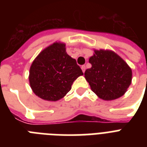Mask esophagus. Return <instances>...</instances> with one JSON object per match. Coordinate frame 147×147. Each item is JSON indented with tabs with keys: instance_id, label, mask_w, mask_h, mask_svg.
Listing matches in <instances>:
<instances>
[{
	"instance_id": "obj_1",
	"label": "esophagus",
	"mask_w": 147,
	"mask_h": 147,
	"mask_svg": "<svg viewBox=\"0 0 147 147\" xmlns=\"http://www.w3.org/2000/svg\"><path fill=\"white\" fill-rule=\"evenodd\" d=\"M81 68H82V70L83 72H85V69H86V67H85V65H82V67H81Z\"/></svg>"
}]
</instances>
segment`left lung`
Returning a JSON list of instances; mask_svg holds the SVG:
<instances>
[{
	"instance_id": "left-lung-1",
	"label": "left lung",
	"mask_w": 147,
	"mask_h": 147,
	"mask_svg": "<svg viewBox=\"0 0 147 147\" xmlns=\"http://www.w3.org/2000/svg\"><path fill=\"white\" fill-rule=\"evenodd\" d=\"M92 68L85 72L91 88L103 100L120 98L131 84L132 71L119 55L112 51L95 50L89 59Z\"/></svg>"
}]
</instances>
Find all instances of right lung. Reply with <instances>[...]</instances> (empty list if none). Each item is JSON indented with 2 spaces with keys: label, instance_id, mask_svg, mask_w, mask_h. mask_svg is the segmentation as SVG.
<instances>
[{
  "label": "right lung",
  "instance_id": "add662e5",
  "mask_svg": "<svg viewBox=\"0 0 147 147\" xmlns=\"http://www.w3.org/2000/svg\"><path fill=\"white\" fill-rule=\"evenodd\" d=\"M64 43H53L42 50L31 65L29 80L38 97L47 100L61 99L83 72L76 60L65 52Z\"/></svg>",
  "mask_w": 147,
  "mask_h": 147
}]
</instances>
